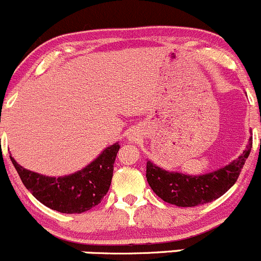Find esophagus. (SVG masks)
<instances>
[{
  "mask_svg": "<svg viewBox=\"0 0 261 261\" xmlns=\"http://www.w3.org/2000/svg\"><path fill=\"white\" fill-rule=\"evenodd\" d=\"M128 138H129V141H138L139 138H141V133H139L138 130H132L130 132V134H129V137H128Z\"/></svg>",
  "mask_w": 261,
  "mask_h": 261,
  "instance_id": "34e87169",
  "label": "esophagus"
}]
</instances>
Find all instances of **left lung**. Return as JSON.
<instances>
[{"instance_id":"obj_1","label":"left lung","mask_w":261,"mask_h":261,"mask_svg":"<svg viewBox=\"0 0 261 261\" xmlns=\"http://www.w3.org/2000/svg\"><path fill=\"white\" fill-rule=\"evenodd\" d=\"M252 137L244 152L229 165L205 174H185L166 171L152 161H147V181L153 192L166 202L179 207H193L221 197L238 179L250 154Z\"/></svg>"}]
</instances>
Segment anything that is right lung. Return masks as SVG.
<instances>
[{"instance_id": "right-lung-1", "label": "right lung", "mask_w": 261, "mask_h": 261, "mask_svg": "<svg viewBox=\"0 0 261 261\" xmlns=\"http://www.w3.org/2000/svg\"><path fill=\"white\" fill-rule=\"evenodd\" d=\"M120 146L107 147L83 170L63 177H49L23 168L10 154L21 181L36 200L63 214H82L100 203L111 187L114 161Z\"/></svg>"}]
</instances>
